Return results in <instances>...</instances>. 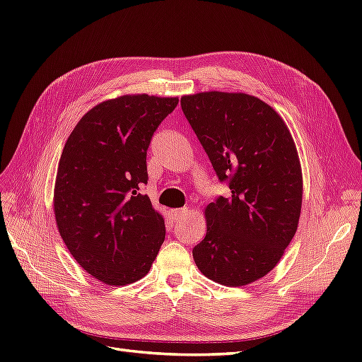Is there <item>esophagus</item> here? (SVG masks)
<instances>
[{"label": "esophagus", "mask_w": 362, "mask_h": 362, "mask_svg": "<svg viewBox=\"0 0 362 362\" xmlns=\"http://www.w3.org/2000/svg\"><path fill=\"white\" fill-rule=\"evenodd\" d=\"M189 213V208H177V210H172V217L173 221H181V218H184L185 216H187Z\"/></svg>", "instance_id": "34e87169"}]
</instances>
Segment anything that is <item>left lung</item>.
Masks as SVG:
<instances>
[{
  "instance_id": "left-lung-1",
  "label": "left lung",
  "mask_w": 362,
  "mask_h": 362,
  "mask_svg": "<svg viewBox=\"0 0 362 362\" xmlns=\"http://www.w3.org/2000/svg\"><path fill=\"white\" fill-rule=\"evenodd\" d=\"M181 108L229 196L205 208L206 234L193 247L208 279L240 287L278 264L298 229L302 172L281 116L246 93L204 92Z\"/></svg>"
}]
</instances>
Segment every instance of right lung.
<instances>
[{"instance_id": "obj_1", "label": "right lung", "mask_w": 362, "mask_h": 362, "mask_svg": "<svg viewBox=\"0 0 362 362\" xmlns=\"http://www.w3.org/2000/svg\"><path fill=\"white\" fill-rule=\"evenodd\" d=\"M178 98L125 95L87 112L63 148L54 213L76 262L96 279L127 286L144 278L164 242L161 214L140 190L146 152Z\"/></svg>"}]
</instances>
